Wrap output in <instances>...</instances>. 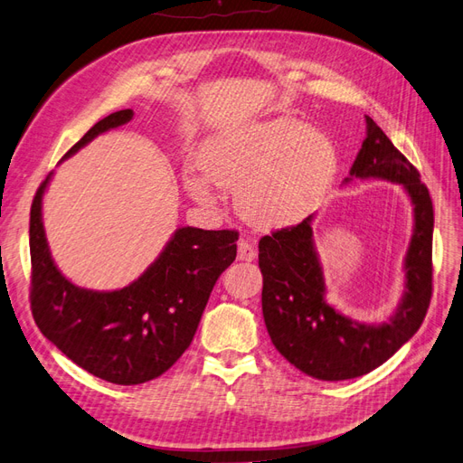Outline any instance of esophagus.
Returning a JSON list of instances; mask_svg holds the SVG:
<instances>
[{"instance_id":"1","label":"esophagus","mask_w":463,"mask_h":463,"mask_svg":"<svg viewBox=\"0 0 463 463\" xmlns=\"http://www.w3.org/2000/svg\"><path fill=\"white\" fill-rule=\"evenodd\" d=\"M239 260H242V261L256 260V247L252 241H249V239L239 241Z\"/></svg>"}]
</instances>
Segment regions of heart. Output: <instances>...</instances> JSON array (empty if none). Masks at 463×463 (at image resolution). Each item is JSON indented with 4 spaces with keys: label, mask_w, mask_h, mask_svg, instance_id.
<instances>
[{
    "label": "heart",
    "mask_w": 463,
    "mask_h": 463,
    "mask_svg": "<svg viewBox=\"0 0 463 463\" xmlns=\"http://www.w3.org/2000/svg\"><path fill=\"white\" fill-rule=\"evenodd\" d=\"M205 177L237 190V205L258 226H289L310 214L338 170V151L329 136L303 121L279 116L214 134L202 149ZM188 193L211 202L203 179L188 175Z\"/></svg>",
    "instance_id": "obj_1"
}]
</instances>
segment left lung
I'll return each instance as SVG.
<instances>
[{"instance_id": "8db88e82", "label": "left lung", "mask_w": 463, "mask_h": 463, "mask_svg": "<svg viewBox=\"0 0 463 463\" xmlns=\"http://www.w3.org/2000/svg\"><path fill=\"white\" fill-rule=\"evenodd\" d=\"M366 128L363 147L349 170L351 177L400 183L415 207V230L405 256V293L392 319L383 325L357 323L325 301L312 214L297 226L263 235L258 244L267 333L284 359L323 382H342L382 366L419 331L431 298L430 193L419 170L368 116Z\"/></svg>"}]
</instances>
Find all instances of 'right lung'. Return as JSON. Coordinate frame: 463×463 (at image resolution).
Listing matches in <instances>:
<instances>
[{
  "label": "right lung",
  "mask_w": 463,
  "mask_h": 463,
  "mask_svg": "<svg viewBox=\"0 0 463 463\" xmlns=\"http://www.w3.org/2000/svg\"><path fill=\"white\" fill-rule=\"evenodd\" d=\"M130 119L132 110L100 119L65 156ZM50 175L37 188L30 213V301L37 327L72 363L104 382H151L193 342L216 279L237 256L239 233L179 228L130 286L116 291L78 288L53 265L44 237L41 207Z\"/></svg>",
  "instance_id": "right-lung-1"
}]
</instances>
